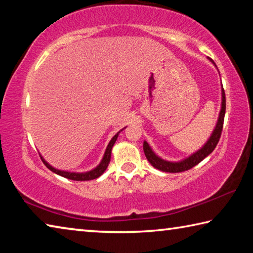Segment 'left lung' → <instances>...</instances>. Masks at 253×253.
<instances>
[{
  "label": "left lung",
  "mask_w": 253,
  "mask_h": 253,
  "mask_svg": "<svg viewBox=\"0 0 253 253\" xmlns=\"http://www.w3.org/2000/svg\"><path fill=\"white\" fill-rule=\"evenodd\" d=\"M224 115H225V92H224L223 87H222V107L220 111L219 121H217L216 126L214 128L212 136L210 137V139L208 140L207 144H205L200 151L194 153L193 155H191L190 157H187L186 160H183L182 162L172 163V162H166L158 156H156L152 151V148L149 147V145L146 142H144L143 148H144L145 156H146L148 162L151 163L154 168L162 170V172L181 173V172H184V170H187L192 168H194L195 165H198L200 162H202L205 157L210 155V154L214 151V148L216 147V145L219 143L220 137L222 134V128H223Z\"/></svg>",
  "instance_id": "1"
}]
</instances>
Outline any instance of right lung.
I'll use <instances>...</instances> for the list:
<instances>
[{"instance_id": "right-lung-1", "label": "right lung", "mask_w": 253, "mask_h": 253, "mask_svg": "<svg viewBox=\"0 0 253 253\" xmlns=\"http://www.w3.org/2000/svg\"><path fill=\"white\" fill-rule=\"evenodd\" d=\"M118 137V134L115 135L113 137V139L110 140L108 146L106 148V152H105V155L104 158H102V161L99 165L97 166L95 169L90 170V172H87V173H69V172H65V170H59V169H53L52 166H50L48 163H46L43 158L41 157L42 162H43V164L48 168L50 170H52L53 173L60 175V176H63L66 178H69L72 179V181H90V179H95L97 177H99L100 175L105 172L107 166H108L109 162H110V156H111V148H113L115 142H116Z\"/></svg>"}]
</instances>
